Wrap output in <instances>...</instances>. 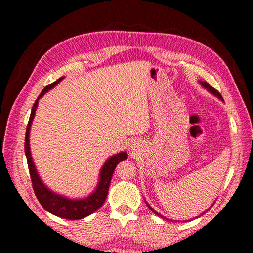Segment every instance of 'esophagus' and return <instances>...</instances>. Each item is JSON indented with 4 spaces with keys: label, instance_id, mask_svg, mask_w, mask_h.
<instances>
[{
    "label": "esophagus",
    "instance_id": "1",
    "mask_svg": "<svg viewBox=\"0 0 253 253\" xmlns=\"http://www.w3.org/2000/svg\"><path fill=\"white\" fill-rule=\"evenodd\" d=\"M138 146H139V142H138V140H132L131 144H130L131 149H136Z\"/></svg>",
    "mask_w": 253,
    "mask_h": 253
}]
</instances>
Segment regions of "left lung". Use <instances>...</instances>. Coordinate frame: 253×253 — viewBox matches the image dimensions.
I'll use <instances>...</instances> for the list:
<instances>
[{
	"label": "left lung",
	"instance_id": "1",
	"mask_svg": "<svg viewBox=\"0 0 253 253\" xmlns=\"http://www.w3.org/2000/svg\"><path fill=\"white\" fill-rule=\"evenodd\" d=\"M199 83H200V84H201V85H202V87H203V88H205V89H207V90H208L209 92H211V93H212V95H214V96H215V97H217V98H219V99H220V100H222V101H223V98H222V96L220 95V92H219V91H217V90H215V89H214L213 87H211V85H210V84H209L208 83H205V81H201V80L199 81ZM146 204H147V207H148L149 209H151V210H152V211H153L154 213H155V214H157V215H158V216H161V217H164V216H162V215H161V214H158V213H157V212L155 211V210H154V209H153V208L151 207V205H149V204H148L147 202H146ZM211 207H212V205H211ZM203 214H204V213H203ZM164 219H165V220H168V219H166V217H164Z\"/></svg>",
	"mask_w": 253,
	"mask_h": 253
}]
</instances>
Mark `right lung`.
I'll list each match as a JSON object with an SVG mask.
<instances>
[{"label":"right lung","mask_w":253,"mask_h":253,"mask_svg":"<svg viewBox=\"0 0 253 253\" xmlns=\"http://www.w3.org/2000/svg\"><path fill=\"white\" fill-rule=\"evenodd\" d=\"M65 77H61L53 84H51L41 91L40 96L34 102L32 107L31 115H30V119L27 127V132H25V144H24V151L25 156H27L28 166L30 176H31L33 191L37 195V199L39 200L40 204L49 213L53 214L55 216L62 217V219L67 220H81L84 217L90 215L95 211H97L102 204L105 203L107 194H108L109 185L111 177H113V173L119 162L126 160L128 157L126 152H121L115 154V155L110 156L107 160L99 172V179H98L97 186L92 193L83 199H70L67 198L65 195L58 194L53 192L52 190L45 185L42 181L39 173H38L36 164H34L33 158L31 155V149H30V130H31V125L36 115V110L38 108V104H39L40 98L44 96V93L48 92L51 89L54 88L60 81H61Z\"/></svg>","instance_id":"add662e5"}]
</instances>
